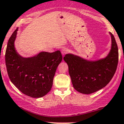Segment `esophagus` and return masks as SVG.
Here are the masks:
<instances>
[{
  "instance_id": "34e87169",
  "label": "esophagus",
  "mask_w": 124,
  "mask_h": 124,
  "mask_svg": "<svg viewBox=\"0 0 124 124\" xmlns=\"http://www.w3.org/2000/svg\"><path fill=\"white\" fill-rule=\"evenodd\" d=\"M68 52V50L67 49V48H63L62 50H61V52H62V54L63 55H65L67 54Z\"/></svg>"
}]
</instances>
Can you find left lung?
<instances>
[{"label":"left lung","mask_w":124,"mask_h":124,"mask_svg":"<svg viewBox=\"0 0 124 124\" xmlns=\"http://www.w3.org/2000/svg\"><path fill=\"white\" fill-rule=\"evenodd\" d=\"M112 47L105 58L98 61L86 60L80 56L67 54L63 57L74 88L84 94H90L107 85L113 78L118 63V48L114 36L109 32Z\"/></svg>","instance_id":"obj_1"}]
</instances>
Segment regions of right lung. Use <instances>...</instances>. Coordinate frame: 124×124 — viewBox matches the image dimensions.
<instances>
[{
    "label": "right lung",
    "instance_id": "obj_1",
    "mask_svg": "<svg viewBox=\"0 0 124 124\" xmlns=\"http://www.w3.org/2000/svg\"><path fill=\"white\" fill-rule=\"evenodd\" d=\"M18 29L8 40L5 53L7 72L11 82L22 93L41 98L51 90L56 69L62 60L59 50L42 52L31 57H23L14 47Z\"/></svg>",
    "mask_w": 124,
    "mask_h": 124
}]
</instances>
